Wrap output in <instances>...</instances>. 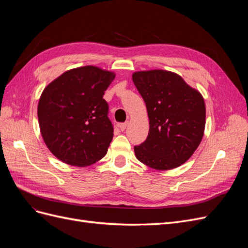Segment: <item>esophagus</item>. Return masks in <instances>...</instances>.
Returning a JSON list of instances; mask_svg holds the SVG:
<instances>
[{"instance_id":"34e87169","label":"esophagus","mask_w":248,"mask_h":248,"mask_svg":"<svg viewBox=\"0 0 248 248\" xmlns=\"http://www.w3.org/2000/svg\"><path fill=\"white\" fill-rule=\"evenodd\" d=\"M127 125H128V122H124V123H121V124H120V125H119V128H120V130H121V131H124V130L126 129Z\"/></svg>"}]
</instances>
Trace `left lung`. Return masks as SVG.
Returning a JSON list of instances; mask_svg holds the SVG:
<instances>
[{
  "mask_svg": "<svg viewBox=\"0 0 248 248\" xmlns=\"http://www.w3.org/2000/svg\"><path fill=\"white\" fill-rule=\"evenodd\" d=\"M132 80L146 102L150 122L146 140L134 146L137 158L159 170L180 167L204 136V98L174 72L139 71Z\"/></svg>",
  "mask_w": 248,
  "mask_h": 248,
  "instance_id": "1",
  "label": "left lung"
}]
</instances>
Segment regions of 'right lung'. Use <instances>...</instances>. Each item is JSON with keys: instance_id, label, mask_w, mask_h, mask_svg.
Instances as JSON below:
<instances>
[{"instance_id": "add662e5", "label": "right lung", "mask_w": 248, "mask_h": 248, "mask_svg": "<svg viewBox=\"0 0 248 248\" xmlns=\"http://www.w3.org/2000/svg\"><path fill=\"white\" fill-rule=\"evenodd\" d=\"M115 74L95 66L64 72L43 90L38 121L46 145L57 158L87 167L106 156L114 137L103 99Z\"/></svg>"}]
</instances>
